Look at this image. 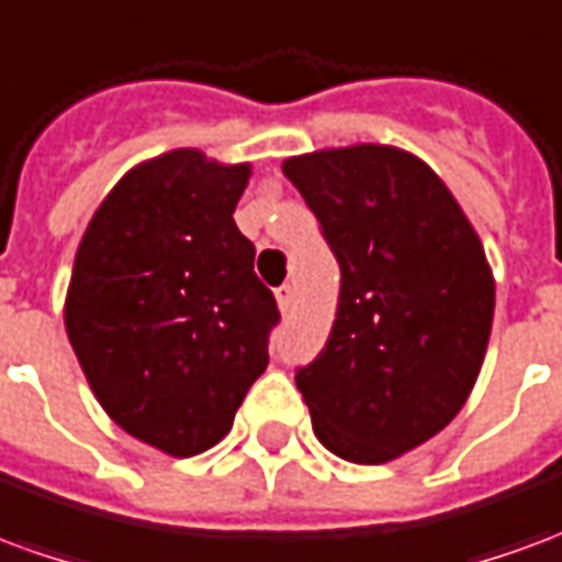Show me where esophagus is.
<instances>
[{"mask_svg":"<svg viewBox=\"0 0 562 562\" xmlns=\"http://www.w3.org/2000/svg\"><path fill=\"white\" fill-rule=\"evenodd\" d=\"M277 304H280L282 313H289V310H292V306H294V289H292V285H280V289H277Z\"/></svg>","mask_w":562,"mask_h":562,"instance_id":"obj_1","label":"esophagus"}]
</instances>
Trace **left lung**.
Returning a JSON list of instances; mask_svg holds the SVG:
<instances>
[{"mask_svg": "<svg viewBox=\"0 0 562 562\" xmlns=\"http://www.w3.org/2000/svg\"><path fill=\"white\" fill-rule=\"evenodd\" d=\"M340 265L337 318L294 373L318 442L389 463L463 409L494 322L479 234L418 156L382 144L282 161Z\"/></svg>", "mask_w": 562, "mask_h": 562, "instance_id": "8db88e82", "label": "left lung"}]
</instances>
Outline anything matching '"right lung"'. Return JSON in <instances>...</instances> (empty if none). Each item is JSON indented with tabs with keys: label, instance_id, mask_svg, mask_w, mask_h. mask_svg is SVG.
<instances>
[{
	"label": "right lung",
	"instance_id": "obj_1",
	"mask_svg": "<svg viewBox=\"0 0 562 562\" xmlns=\"http://www.w3.org/2000/svg\"><path fill=\"white\" fill-rule=\"evenodd\" d=\"M249 173L201 149L140 161L75 256L66 330L80 370L104 413L171 458L216 446L268 367L280 310L234 225Z\"/></svg>",
	"mask_w": 562,
	"mask_h": 562
}]
</instances>
